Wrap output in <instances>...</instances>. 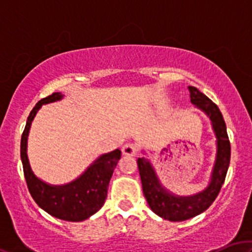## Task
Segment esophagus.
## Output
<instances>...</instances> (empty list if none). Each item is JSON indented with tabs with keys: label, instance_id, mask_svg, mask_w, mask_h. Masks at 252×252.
<instances>
[{
	"label": "esophagus",
	"instance_id": "34e87169",
	"mask_svg": "<svg viewBox=\"0 0 252 252\" xmlns=\"http://www.w3.org/2000/svg\"><path fill=\"white\" fill-rule=\"evenodd\" d=\"M122 153L126 156H135L137 154V147L134 143H126L122 147Z\"/></svg>",
	"mask_w": 252,
	"mask_h": 252
}]
</instances>
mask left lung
<instances>
[{
	"label": "left lung",
	"instance_id": "8db88e82",
	"mask_svg": "<svg viewBox=\"0 0 252 252\" xmlns=\"http://www.w3.org/2000/svg\"><path fill=\"white\" fill-rule=\"evenodd\" d=\"M189 90L190 103L209 117L216 136L215 163L206 186L190 195L175 194L163 186L146 150L142 149L144 156L137 160L144 198L153 212L169 221L186 220L209 209L224 184L230 164V141L220 110L194 86H189Z\"/></svg>",
	"mask_w": 252,
	"mask_h": 252
}]
</instances>
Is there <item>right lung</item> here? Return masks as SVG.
<instances>
[{"mask_svg":"<svg viewBox=\"0 0 252 252\" xmlns=\"http://www.w3.org/2000/svg\"><path fill=\"white\" fill-rule=\"evenodd\" d=\"M65 94L54 92L39 100L27 118L21 137V161L25 179L34 201L48 215L66 221H83L98 212L108 196L109 182L121 158V150L100 154L79 176L63 185H52L37 178L32 169L27 154L32 122L42 105L63 99Z\"/></svg>","mask_w":252,"mask_h":252,"instance_id":"obj_1","label":"right lung"}]
</instances>
